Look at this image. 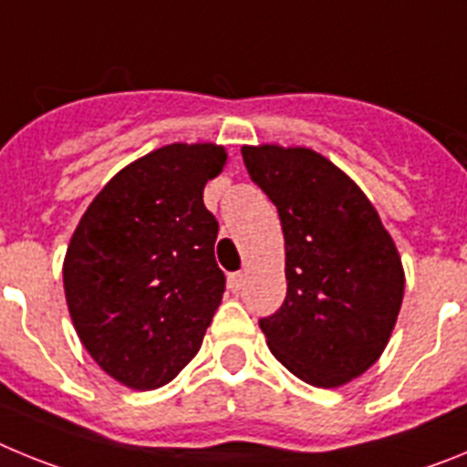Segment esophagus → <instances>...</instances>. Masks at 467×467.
<instances>
[{
	"label": "esophagus",
	"mask_w": 467,
	"mask_h": 467,
	"mask_svg": "<svg viewBox=\"0 0 467 467\" xmlns=\"http://www.w3.org/2000/svg\"><path fill=\"white\" fill-rule=\"evenodd\" d=\"M243 283H245V274H241V271H236V274H229V290L231 292L241 290Z\"/></svg>",
	"instance_id": "1"
}]
</instances>
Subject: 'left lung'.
<instances>
[{"label":"left lung","mask_w":467,"mask_h":467,"mask_svg":"<svg viewBox=\"0 0 467 467\" xmlns=\"http://www.w3.org/2000/svg\"><path fill=\"white\" fill-rule=\"evenodd\" d=\"M245 168L280 214L283 306L259 320L271 353L296 379L339 388L390 341L404 269L377 208L341 168L308 147L245 144Z\"/></svg>","instance_id":"8db88e82"}]
</instances>
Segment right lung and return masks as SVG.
<instances>
[{
  "label": "right lung",
  "mask_w": 467,
  "mask_h": 467,
  "mask_svg": "<svg viewBox=\"0 0 467 467\" xmlns=\"http://www.w3.org/2000/svg\"><path fill=\"white\" fill-rule=\"evenodd\" d=\"M226 163L213 142H172L128 163L90 201L63 262L65 299L102 372L154 390L192 362L224 295L203 189Z\"/></svg>",
  "instance_id": "right-lung-1"
}]
</instances>
